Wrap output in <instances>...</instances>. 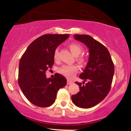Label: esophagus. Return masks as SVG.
Wrapping results in <instances>:
<instances>
[{"label": "esophagus", "mask_w": 131, "mask_h": 131, "mask_svg": "<svg viewBox=\"0 0 131 131\" xmlns=\"http://www.w3.org/2000/svg\"><path fill=\"white\" fill-rule=\"evenodd\" d=\"M72 84H73V81H70V80H68V81H67V84H68V85Z\"/></svg>", "instance_id": "esophagus-1"}]
</instances>
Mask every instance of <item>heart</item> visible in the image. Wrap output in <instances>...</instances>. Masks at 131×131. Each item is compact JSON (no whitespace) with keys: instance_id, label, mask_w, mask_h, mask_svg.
Returning a JSON list of instances; mask_svg holds the SVG:
<instances>
[{"instance_id":"1","label":"heart","mask_w":131,"mask_h":131,"mask_svg":"<svg viewBox=\"0 0 131 131\" xmlns=\"http://www.w3.org/2000/svg\"><path fill=\"white\" fill-rule=\"evenodd\" d=\"M69 48H70L71 52L74 56H79L80 54L83 51V48L81 46V45L78 43H71L69 45ZM53 58L55 60H57L58 58V50L56 49L54 51L53 53ZM78 60L80 61L81 63H83L85 60V58L84 57H79L78 58ZM79 71V67L75 64H72V65H68V64H64L63 65L58 69V72L62 74L63 76H65L67 78H72L74 77L75 74L78 73Z\"/></svg>"}]
</instances>
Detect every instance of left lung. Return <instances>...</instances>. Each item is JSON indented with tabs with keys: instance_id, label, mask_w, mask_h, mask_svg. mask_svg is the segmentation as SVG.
Segmentation results:
<instances>
[{
	"instance_id": "obj_1",
	"label": "left lung",
	"mask_w": 131,
	"mask_h": 131,
	"mask_svg": "<svg viewBox=\"0 0 131 131\" xmlns=\"http://www.w3.org/2000/svg\"><path fill=\"white\" fill-rule=\"evenodd\" d=\"M76 40L88 47L89 57L85 70L79 75L82 84L76 82L79 92L72 95L74 104L81 108H89L99 104L110 91L115 67L108 50L88 35L75 34Z\"/></svg>"
}]
</instances>
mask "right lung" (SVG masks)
<instances>
[{"mask_svg": "<svg viewBox=\"0 0 131 131\" xmlns=\"http://www.w3.org/2000/svg\"><path fill=\"white\" fill-rule=\"evenodd\" d=\"M69 34H44L34 40L19 61L18 84L29 101L39 107H48L55 102L60 89L67 84V79L56 73L53 79L46 73L54 64L53 53Z\"/></svg>", "mask_w": 131, "mask_h": 131, "instance_id": "1", "label": "right lung"}]
</instances>
